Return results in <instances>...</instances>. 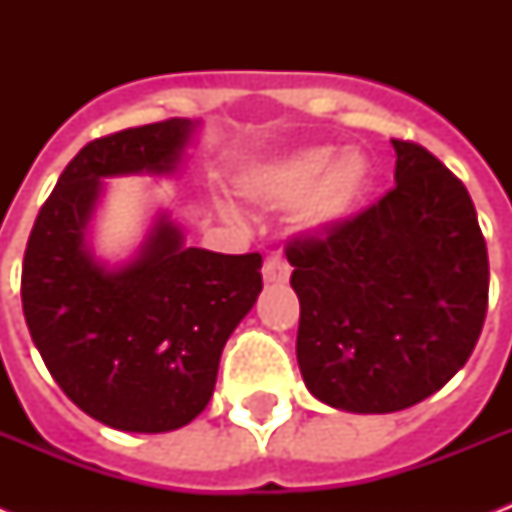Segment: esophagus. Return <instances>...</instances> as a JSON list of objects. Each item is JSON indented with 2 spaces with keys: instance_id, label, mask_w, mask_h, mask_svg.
I'll return each instance as SVG.
<instances>
[{
  "instance_id": "esophagus-1",
  "label": "esophagus",
  "mask_w": 512,
  "mask_h": 512,
  "mask_svg": "<svg viewBox=\"0 0 512 512\" xmlns=\"http://www.w3.org/2000/svg\"><path fill=\"white\" fill-rule=\"evenodd\" d=\"M289 273H292V268H289L284 260H279V257H268V260H265L263 265L265 284H287Z\"/></svg>"
}]
</instances>
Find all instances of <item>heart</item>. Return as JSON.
<instances>
[{"instance_id":"obj_1","label":"heart","mask_w":512,"mask_h":512,"mask_svg":"<svg viewBox=\"0 0 512 512\" xmlns=\"http://www.w3.org/2000/svg\"><path fill=\"white\" fill-rule=\"evenodd\" d=\"M374 183L361 148L303 146L260 164L241 180V193L263 207H292V223L308 236H327L348 223Z\"/></svg>"}]
</instances>
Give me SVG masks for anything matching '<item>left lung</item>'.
Returning a JSON list of instances; mask_svg holds the SVG:
<instances>
[{
  "label": "left lung",
  "mask_w": 512,
  "mask_h": 512,
  "mask_svg": "<svg viewBox=\"0 0 512 512\" xmlns=\"http://www.w3.org/2000/svg\"><path fill=\"white\" fill-rule=\"evenodd\" d=\"M396 148V188L324 239L287 249L297 364L321 404L388 414L441 390L476 348L489 257L465 185L422 146Z\"/></svg>",
  "instance_id": "1"
}]
</instances>
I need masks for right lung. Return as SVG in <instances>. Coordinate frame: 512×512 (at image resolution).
I'll list each match as a JSON object with an SVG mask.
<instances>
[{
  "label": "right lung",
  "mask_w": 512,
  "mask_h": 512,
  "mask_svg": "<svg viewBox=\"0 0 512 512\" xmlns=\"http://www.w3.org/2000/svg\"><path fill=\"white\" fill-rule=\"evenodd\" d=\"M199 130L167 119L87 143L28 236L20 297L31 340L63 393L124 433H167L204 412L225 342L263 289V257L188 247L164 207L132 255L95 252L106 180L177 177Z\"/></svg>",
  "instance_id": "obj_1"
}]
</instances>
